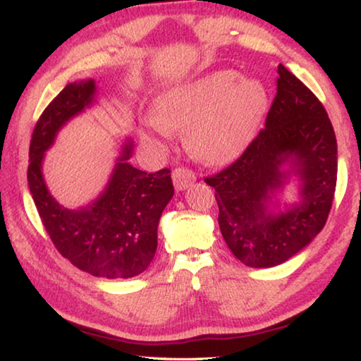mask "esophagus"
I'll list each match as a JSON object with an SVG mask.
<instances>
[{"mask_svg":"<svg viewBox=\"0 0 361 361\" xmlns=\"http://www.w3.org/2000/svg\"><path fill=\"white\" fill-rule=\"evenodd\" d=\"M195 180H197V176H195L190 169L176 168L173 171V184L176 190H185V188L190 187Z\"/></svg>","mask_w":361,"mask_h":361,"instance_id":"esophagus-1","label":"esophagus"}]
</instances>
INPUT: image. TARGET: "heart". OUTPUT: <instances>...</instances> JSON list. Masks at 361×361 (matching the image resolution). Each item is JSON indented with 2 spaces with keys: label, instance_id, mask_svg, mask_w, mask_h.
Here are the masks:
<instances>
[{
  "label": "heart",
  "instance_id": "heart-1",
  "mask_svg": "<svg viewBox=\"0 0 361 361\" xmlns=\"http://www.w3.org/2000/svg\"><path fill=\"white\" fill-rule=\"evenodd\" d=\"M269 94L260 79L220 69L168 88L152 111L142 142L185 130L187 144L200 160L222 164L235 160L254 141L268 112Z\"/></svg>",
  "mask_w": 361,
  "mask_h": 361
}]
</instances>
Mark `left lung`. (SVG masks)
<instances>
[{"label": "left lung", "instance_id": "1", "mask_svg": "<svg viewBox=\"0 0 361 361\" xmlns=\"http://www.w3.org/2000/svg\"><path fill=\"white\" fill-rule=\"evenodd\" d=\"M277 74L264 128L235 163L204 179L216 188L226 245L250 268L277 267L311 244L336 188L338 144L325 107L286 66ZM292 180L299 200L282 204Z\"/></svg>", "mask_w": 361, "mask_h": 361}]
</instances>
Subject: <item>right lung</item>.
Returning a JSON list of instances; mask_svg holds the SVG:
<instances>
[{"label": "right lung", "instance_id": "1", "mask_svg": "<svg viewBox=\"0 0 361 361\" xmlns=\"http://www.w3.org/2000/svg\"><path fill=\"white\" fill-rule=\"evenodd\" d=\"M97 103L93 79L68 84L37 120L30 142L28 187L44 228L75 268L106 279H130L149 268L157 252L161 212L174 195L171 171L147 174L133 166L126 137L109 180L92 203L69 209L49 192L42 174L46 152L69 120Z\"/></svg>", "mask_w": 361, "mask_h": 361}]
</instances>
